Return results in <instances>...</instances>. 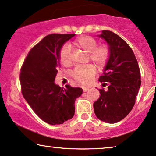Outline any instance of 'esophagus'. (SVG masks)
Here are the masks:
<instances>
[{
  "instance_id": "esophagus-1",
  "label": "esophagus",
  "mask_w": 156,
  "mask_h": 156,
  "mask_svg": "<svg viewBox=\"0 0 156 156\" xmlns=\"http://www.w3.org/2000/svg\"><path fill=\"white\" fill-rule=\"evenodd\" d=\"M88 90L89 87H83V91H84V92H87Z\"/></svg>"
}]
</instances>
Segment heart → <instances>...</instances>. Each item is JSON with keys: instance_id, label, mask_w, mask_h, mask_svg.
I'll return each mask as SVG.
<instances>
[{"instance_id": "obj_1", "label": "heart", "mask_w": 156, "mask_h": 156, "mask_svg": "<svg viewBox=\"0 0 156 156\" xmlns=\"http://www.w3.org/2000/svg\"><path fill=\"white\" fill-rule=\"evenodd\" d=\"M75 47L81 48L88 53L89 59L94 62L100 69H102L108 63L110 57V49L106 45L97 46V41L90 36H82L76 38L74 42ZM60 62L65 66H70L72 63V55L69 48L64 46L61 50L59 55ZM96 74V68L94 65H88L77 67L74 70L72 76L78 82L87 84L92 82Z\"/></svg>"}]
</instances>
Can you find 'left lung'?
I'll return each instance as SVG.
<instances>
[{
    "mask_svg": "<svg viewBox=\"0 0 156 156\" xmlns=\"http://www.w3.org/2000/svg\"><path fill=\"white\" fill-rule=\"evenodd\" d=\"M97 36L108 44L110 57L103 75L99 78L102 86L108 84V90H99L100 96L93 105L94 111L103 122L116 123L124 119L134 106L141 84L140 69L130 46L118 35L104 30Z\"/></svg>",
    "mask_w": 156,
    "mask_h": 156,
    "instance_id": "8db88e82",
    "label": "left lung"
}]
</instances>
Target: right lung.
<instances>
[{
    "label": "right lung",
    "instance_id": "add662e5",
    "mask_svg": "<svg viewBox=\"0 0 156 156\" xmlns=\"http://www.w3.org/2000/svg\"><path fill=\"white\" fill-rule=\"evenodd\" d=\"M75 34H50L30 50L20 74L22 94L34 112L48 124H63L73 118L76 99L82 89L54 81L60 66L62 46Z\"/></svg>",
    "mask_w": 156,
    "mask_h": 156
}]
</instances>
